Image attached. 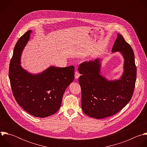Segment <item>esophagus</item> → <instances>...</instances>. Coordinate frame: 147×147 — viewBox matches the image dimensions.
Here are the masks:
<instances>
[{
	"mask_svg": "<svg viewBox=\"0 0 147 147\" xmlns=\"http://www.w3.org/2000/svg\"><path fill=\"white\" fill-rule=\"evenodd\" d=\"M80 73L78 72V71H75V75H74V76H75V78L76 79H78V78H79V77H80Z\"/></svg>",
	"mask_w": 147,
	"mask_h": 147,
	"instance_id": "obj_1",
	"label": "esophagus"
}]
</instances>
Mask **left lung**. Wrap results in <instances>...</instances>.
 Wrapping results in <instances>:
<instances>
[{"mask_svg":"<svg viewBox=\"0 0 147 147\" xmlns=\"http://www.w3.org/2000/svg\"><path fill=\"white\" fill-rule=\"evenodd\" d=\"M112 51L120 52L124 59V72L118 80L108 81L100 74L99 59L84 61L78 67L81 74L78 78L81 108L86 115L93 118L115 115L129 102L134 92L137 67L132 48L118 34Z\"/></svg>","mask_w":147,"mask_h":147,"instance_id":"obj_1","label":"left lung"}]
</instances>
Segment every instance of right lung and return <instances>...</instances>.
Returning <instances> with one entry per match:
<instances>
[{
  "instance_id": "1",
  "label": "right lung",
  "mask_w": 147,
  "mask_h": 147,
  "mask_svg": "<svg viewBox=\"0 0 147 147\" xmlns=\"http://www.w3.org/2000/svg\"><path fill=\"white\" fill-rule=\"evenodd\" d=\"M29 30L15 45L9 66V77L13 96L19 105L30 115L46 117L59 109L63 94L74 79V67H49L32 74L20 65V56L30 39Z\"/></svg>"
}]
</instances>
